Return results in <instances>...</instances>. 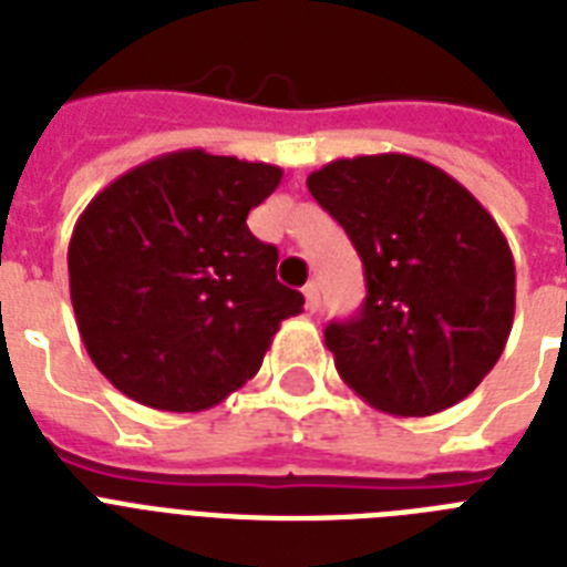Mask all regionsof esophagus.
Instances as JSON below:
<instances>
[{"instance_id":"esophagus-1","label":"esophagus","mask_w":567,"mask_h":567,"mask_svg":"<svg viewBox=\"0 0 567 567\" xmlns=\"http://www.w3.org/2000/svg\"><path fill=\"white\" fill-rule=\"evenodd\" d=\"M302 293H306V309L318 311V306H320V285L318 282H309V285H306V288H302Z\"/></svg>"}]
</instances>
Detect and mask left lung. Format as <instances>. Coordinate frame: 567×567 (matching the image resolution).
<instances>
[{"instance_id": "8db88e82", "label": "left lung", "mask_w": 567, "mask_h": 567, "mask_svg": "<svg viewBox=\"0 0 567 567\" xmlns=\"http://www.w3.org/2000/svg\"><path fill=\"white\" fill-rule=\"evenodd\" d=\"M364 265L362 311L329 323L347 385L373 409L426 417L465 400L501 359L515 261L480 199L403 153L338 158L306 179Z\"/></svg>"}]
</instances>
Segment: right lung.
<instances>
[{
    "mask_svg": "<svg viewBox=\"0 0 567 567\" xmlns=\"http://www.w3.org/2000/svg\"><path fill=\"white\" fill-rule=\"evenodd\" d=\"M274 164L179 150L137 164L75 220L66 267L84 350L111 385L162 412H205L261 368L302 293L276 279L247 214Z\"/></svg>",
    "mask_w": 567,
    "mask_h": 567,
    "instance_id": "right-lung-1",
    "label": "right lung"
}]
</instances>
